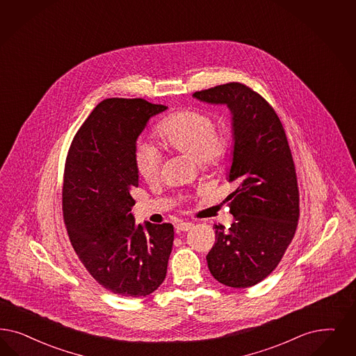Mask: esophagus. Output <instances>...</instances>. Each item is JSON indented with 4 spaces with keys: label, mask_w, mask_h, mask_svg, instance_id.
<instances>
[{
    "label": "esophagus",
    "mask_w": 356,
    "mask_h": 356,
    "mask_svg": "<svg viewBox=\"0 0 356 356\" xmlns=\"http://www.w3.org/2000/svg\"><path fill=\"white\" fill-rule=\"evenodd\" d=\"M175 227H176L177 233H181V232L191 230V229L193 227V223H192V222H180V223H177Z\"/></svg>",
    "instance_id": "34e87169"
}]
</instances>
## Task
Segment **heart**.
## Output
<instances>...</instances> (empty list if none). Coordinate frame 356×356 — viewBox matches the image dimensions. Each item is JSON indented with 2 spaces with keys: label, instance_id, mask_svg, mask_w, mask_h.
Masks as SVG:
<instances>
[{
  "label": "heart",
  "instance_id": "heart-1",
  "mask_svg": "<svg viewBox=\"0 0 356 356\" xmlns=\"http://www.w3.org/2000/svg\"><path fill=\"white\" fill-rule=\"evenodd\" d=\"M154 136L161 147L184 154L204 171L221 165L232 147L230 133L217 129L211 114L196 109L175 111L164 117L154 127ZM160 160L159 151L147 143L135 147V168L145 181L158 179Z\"/></svg>",
  "mask_w": 356,
  "mask_h": 356
}]
</instances>
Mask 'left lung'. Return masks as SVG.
Masks as SVG:
<instances>
[{"label":"left lung","mask_w":356,"mask_h":356,"mask_svg":"<svg viewBox=\"0 0 356 356\" xmlns=\"http://www.w3.org/2000/svg\"><path fill=\"white\" fill-rule=\"evenodd\" d=\"M193 97L227 105L233 115L227 179L236 189L226 201L235 221L227 230L214 225L209 270L223 285L248 288L277 267L297 229L300 195L292 152L276 111L251 88L229 83Z\"/></svg>","instance_id":"8db88e82"}]
</instances>
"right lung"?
<instances>
[{
	"label": "right lung",
	"mask_w": 356,
	"mask_h": 356,
	"mask_svg": "<svg viewBox=\"0 0 356 356\" xmlns=\"http://www.w3.org/2000/svg\"><path fill=\"white\" fill-rule=\"evenodd\" d=\"M167 109L143 98L99 102L74 135L65 160L63 217L86 270L113 293L147 296L164 282L173 245L171 223L136 225V139Z\"/></svg>",
	"instance_id": "add662e5"
}]
</instances>
